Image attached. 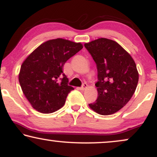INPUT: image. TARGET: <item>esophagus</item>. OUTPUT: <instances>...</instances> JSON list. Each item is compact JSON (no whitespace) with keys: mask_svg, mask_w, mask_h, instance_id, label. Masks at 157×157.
<instances>
[{"mask_svg":"<svg viewBox=\"0 0 157 157\" xmlns=\"http://www.w3.org/2000/svg\"><path fill=\"white\" fill-rule=\"evenodd\" d=\"M88 88V85L86 83H83L82 84V86L80 88V90H85L86 89H87Z\"/></svg>","mask_w":157,"mask_h":157,"instance_id":"esophagus-1","label":"esophagus"}]
</instances>
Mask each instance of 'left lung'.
<instances>
[{
	"label": "left lung",
	"mask_w": 157,
	"mask_h": 157,
	"mask_svg": "<svg viewBox=\"0 0 157 157\" xmlns=\"http://www.w3.org/2000/svg\"><path fill=\"white\" fill-rule=\"evenodd\" d=\"M96 63L98 97L89 104L101 115L117 112L131 100L137 86L139 73L132 57L116 41L99 38L84 44Z\"/></svg>",
	"instance_id": "8db88e82"
}]
</instances>
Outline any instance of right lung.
Instances as JSON below:
<instances>
[{
  "mask_svg": "<svg viewBox=\"0 0 157 157\" xmlns=\"http://www.w3.org/2000/svg\"><path fill=\"white\" fill-rule=\"evenodd\" d=\"M81 43L57 38L46 41L21 65L19 82L32 107L44 113L62 108L74 88L63 72L65 63L82 49Z\"/></svg>",
  "mask_w": 157,
  "mask_h": 157,
  "instance_id": "add662e5",
  "label": "right lung"
}]
</instances>
